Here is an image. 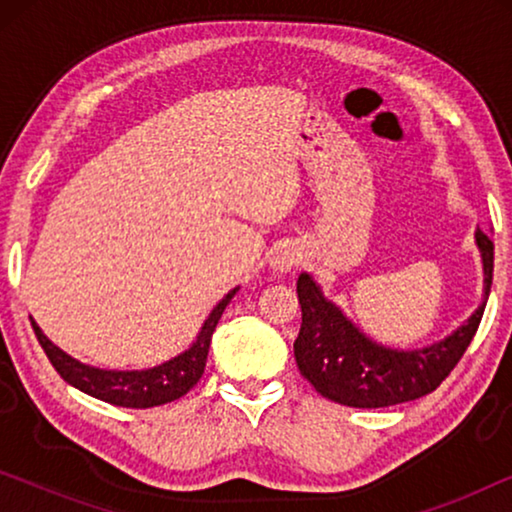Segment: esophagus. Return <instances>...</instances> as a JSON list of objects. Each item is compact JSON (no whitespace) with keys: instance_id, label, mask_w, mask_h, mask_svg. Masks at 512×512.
Listing matches in <instances>:
<instances>
[{"instance_id":"34e87169","label":"esophagus","mask_w":512,"mask_h":512,"mask_svg":"<svg viewBox=\"0 0 512 512\" xmlns=\"http://www.w3.org/2000/svg\"><path fill=\"white\" fill-rule=\"evenodd\" d=\"M296 263H298V258L293 256V254H289V251H284V254H279V256L275 258V268L282 270V272L291 270Z\"/></svg>"}]
</instances>
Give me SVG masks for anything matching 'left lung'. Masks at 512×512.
<instances>
[{"mask_svg":"<svg viewBox=\"0 0 512 512\" xmlns=\"http://www.w3.org/2000/svg\"><path fill=\"white\" fill-rule=\"evenodd\" d=\"M475 242L485 265L482 305L445 340L408 352L368 340L338 307L321 296L310 275H300L296 289L303 324L293 342L300 375L328 401L349 408H389L436 391L471 345L492 289L494 244L480 228Z\"/></svg>","mask_w":512,"mask_h":512,"instance_id":"8db88e82","label":"left lung"}]
</instances>
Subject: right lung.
Instances as JSON below:
<instances>
[{
    "instance_id": "add662e5",
    "label": "right lung",
    "mask_w": 512,
    "mask_h": 512,
    "mask_svg": "<svg viewBox=\"0 0 512 512\" xmlns=\"http://www.w3.org/2000/svg\"><path fill=\"white\" fill-rule=\"evenodd\" d=\"M235 291H230L228 296L214 307L191 349H186L184 354L174 356L172 361L160 363V366L149 370H100L86 366V363H79L72 359V356L62 352V349L55 347L53 342L41 333L37 321L32 317L30 321L34 335H37L39 345L44 347L48 361L53 363V368L58 370L62 380L72 384V387L81 389L83 394L93 398H100L104 403L118 405V408H156V405L177 401V398L188 394V391L200 382L202 373H205L212 333L216 324H219L223 310H226V305L230 303V298L235 296Z\"/></svg>"
}]
</instances>
